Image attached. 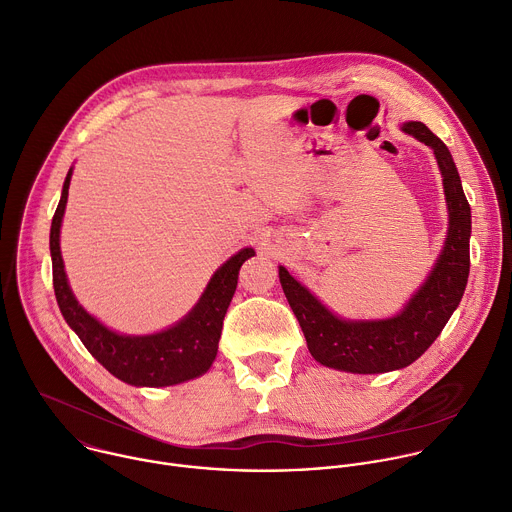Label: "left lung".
Here are the masks:
<instances>
[{
  "label": "left lung",
  "instance_id": "8db88e82",
  "mask_svg": "<svg viewBox=\"0 0 512 512\" xmlns=\"http://www.w3.org/2000/svg\"><path fill=\"white\" fill-rule=\"evenodd\" d=\"M402 130L432 148L448 206L444 248L424 284L408 304L386 320H344L332 314L308 288L280 266V284L304 332L316 362L354 374H378L404 368L420 358L456 310L470 270V206L458 170L444 142L422 122Z\"/></svg>",
  "mask_w": 512,
  "mask_h": 512
}]
</instances>
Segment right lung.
<instances>
[{"mask_svg":"<svg viewBox=\"0 0 512 512\" xmlns=\"http://www.w3.org/2000/svg\"><path fill=\"white\" fill-rule=\"evenodd\" d=\"M70 180L72 170L66 176L50 230L54 292L68 326L110 374L132 386H172L208 372L218 352L226 310L238 286V270L254 256V250L244 248L224 262L210 278L198 304L172 328L146 336L118 334L88 314L68 284L60 252V228L68 204Z\"/></svg>","mask_w":512,"mask_h":512,"instance_id":"add662e5","label":"right lung"}]
</instances>
